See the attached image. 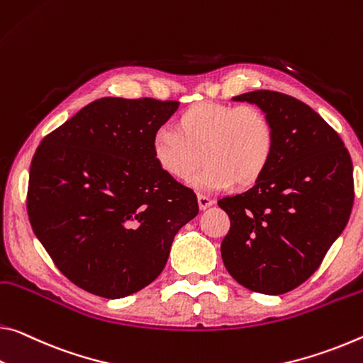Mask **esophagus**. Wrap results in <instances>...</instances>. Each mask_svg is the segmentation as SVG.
Here are the masks:
<instances>
[{
	"label": "esophagus",
	"instance_id": "1",
	"mask_svg": "<svg viewBox=\"0 0 363 363\" xmlns=\"http://www.w3.org/2000/svg\"><path fill=\"white\" fill-rule=\"evenodd\" d=\"M197 200H199L200 210H206V208H208V206L213 205V200L210 197H206V195H199Z\"/></svg>",
	"mask_w": 363,
	"mask_h": 363
}]
</instances>
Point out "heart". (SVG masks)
Instances as JSON below:
<instances>
[{"label": "heart", "mask_w": 363, "mask_h": 363, "mask_svg": "<svg viewBox=\"0 0 363 363\" xmlns=\"http://www.w3.org/2000/svg\"><path fill=\"white\" fill-rule=\"evenodd\" d=\"M176 130L160 129L152 155L169 179H194L199 191L247 189L262 179L276 152V129L262 108L202 101L179 114ZM203 158L200 159L199 157Z\"/></svg>", "instance_id": "heart-1"}]
</instances>
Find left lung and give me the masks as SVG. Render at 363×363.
Listing matches in <instances>:
<instances>
[{
	"mask_svg": "<svg viewBox=\"0 0 363 363\" xmlns=\"http://www.w3.org/2000/svg\"><path fill=\"white\" fill-rule=\"evenodd\" d=\"M233 100L268 114L276 152L254 187L218 200L231 220L223 263L247 289L284 294L318 269L346 228L354 203L352 160L337 132L294 96L255 90Z\"/></svg>",
	"mask_w": 363,
	"mask_h": 363,
	"instance_id": "left-lung-1",
	"label": "left lung"
}]
</instances>
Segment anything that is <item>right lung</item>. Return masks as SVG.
Returning <instances> with one entry per match:
<instances>
[{
    "instance_id": "right-lung-1",
    "label": "right lung",
    "mask_w": 363,
    "mask_h": 363,
    "mask_svg": "<svg viewBox=\"0 0 363 363\" xmlns=\"http://www.w3.org/2000/svg\"><path fill=\"white\" fill-rule=\"evenodd\" d=\"M177 101H91L40 143L27 213L57 269L91 294L121 298L153 283L177 231L197 216L192 189L155 163L152 139Z\"/></svg>"
}]
</instances>
